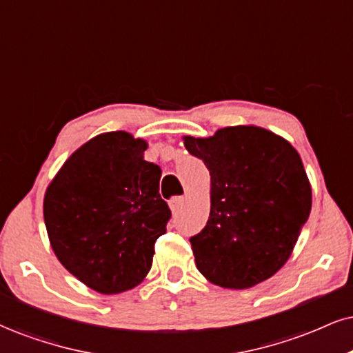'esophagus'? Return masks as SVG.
I'll return each mask as SVG.
<instances>
[{
	"label": "esophagus",
	"instance_id": "obj_1",
	"mask_svg": "<svg viewBox=\"0 0 353 353\" xmlns=\"http://www.w3.org/2000/svg\"><path fill=\"white\" fill-rule=\"evenodd\" d=\"M183 201H185L183 196H175V198L170 199V210L173 211V214H176L178 210L181 208V204H183Z\"/></svg>",
	"mask_w": 353,
	"mask_h": 353
}]
</instances>
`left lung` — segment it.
I'll use <instances>...</instances> for the list:
<instances>
[{
    "label": "left lung",
    "mask_w": 353,
    "mask_h": 353,
    "mask_svg": "<svg viewBox=\"0 0 353 353\" xmlns=\"http://www.w3.org/2000/svg\"><path fill=\"white\" fill-rule=\"evenodd\" d=\"M183 141L211 175L210 219L190 239L199 272L230 290L250 288L275 275L311 212L301 157L288 141L255 125Z\"/></svg>",
    "instance_id": "1"
}]
</instances>
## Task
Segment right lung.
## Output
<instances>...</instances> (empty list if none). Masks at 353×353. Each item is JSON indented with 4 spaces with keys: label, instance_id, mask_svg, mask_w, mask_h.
<instances>
[{
    "label": "right lung",
    "instance_id": "add662e5",
    "mask_svg": "<svg viewBox=\"0 0 353 353\" xmlns=\"http://www.w3.org/2000/svg\"><path fill=\"white\" fill-rule=\"evenodd\" d=\"M145 149L124 130L99 134L73 152L46 191L43 221L57 259L98 293L137 286L167 232L162 170L143 160Z\"/></svg>",
    "mask_w": 353,
    "mask_h": 353
}]
</instances>
